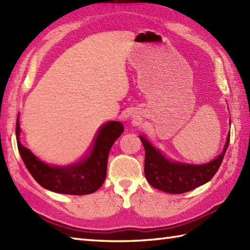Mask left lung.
<instances>
[{
    "label": "left lung",
    "mask_w": 250,
    "mask_h": 250,
    "mask_svg": "<svg viewBox=\"0 0 250 250\" xmlns=\"http://www.w3.org/2000/svg\"><path fill=\"white\" fill-rule=\"evenodd\" d=\"M145 148V176L153 188L167 193L188 192L204 185L214 177L224 160L225 153L230 142V133L220 155L205 164H186L168 160L156 149L144 136H140Z\"/></svg>",
    "instance_id": "8db88e82"
}]
</instances>
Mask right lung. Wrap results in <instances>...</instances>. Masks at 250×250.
Here are the masks:
<instances>
[{
	"mask_svg": "<svg viewBox=\"0 0 250 250\" xmlns=\"http://www.w3.org/2000/svg\"><path fill=\"white\" fill-rule=\"evenodd\" d=\"M124 130V125L118 121L106 122L100 128L87 155L81 161L68 167L46 164L21 144L18 120L16 136L20 156L26 168L42 187L58 193L83 195L93 193L103 185L109 150Z\"/></svg>",
	"mask_w": 250,
	"mask_h": 250,
	"instance_id": "add662e5",
	"label": "right lung"
}]
</instances>
